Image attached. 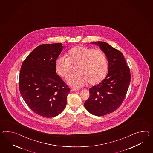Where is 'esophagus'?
<instances>
[{
  "instance_id": "esophagus-1",
  "label": "esophagus",
  "mask_w": 153,
  "mask_h": 153,
  "mask_svg": "<svg viewBox=\"0 0 153 153\" xmlns=\"http://www.w3.org/2000/svg\"><path fill=\"white\" fill-rule=\"evenodd\" d=\"M79 89H77V88H71V91L72 92H75V91H78Z\"/></svg>"
}]
</instances>
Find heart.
I'll return each instance as SVG.
<instances>
[{
	"instance_id": "b5f03b06",
	"label": "heart",
	"mask_w": 153,
	"mask_h": 153,
	"mask_svg": "<svg viewBox=\"0 0 153 153\" xmlns=\"http://www.w3.org/2000/svg\"><path fill=\"white\" fill-rule=\"evenodd\" d=\"M67 58L59 57L55 62V69L62 77H67L71 72V65H75L76 74L67 79L71 86L80 87L90 82L96 85L102 81L107 74L108 60L101 49H93L78 45L70 49L66 53Z\"/></svg>"
}]
</instances>
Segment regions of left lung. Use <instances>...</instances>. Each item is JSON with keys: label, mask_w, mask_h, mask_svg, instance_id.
Returning <instances> with one entry per match:
<instances>
[{"label": "left lung", "mask_w": 153, "mask_h": 153, "mask_svg": "<svg viewBox=\"0 0 153 153\" xmlns=\"http://www.w3.org/2000/svg\"><path fill=\"white\" fill-rule=\"evenodd\" d=\"M100 46L108 62V74L102 82L90 88L86 109L94 116H103L115 111L126 97L131 82V72L122 53L103 41L91 42Z\"/></svg>", "instance_id": "obj_1"}]
</instances>
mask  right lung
I'll list each match as a JSON object with an SVG mask.
<instances>
[{"mask_svg": "<svg viewBox=\"0 0 153 153\" xmlns=\"http://www.w3.org/2000/svg\"><path fill=\"white\" fill-rule=\"evenodd\" d=\"M61 43L38 46L23 61L19 75L20 92L28 107L39 116H58L66 107L70 89L56 74L55 62Z\"/></svg>", "mask_w": 153, "mask_h": 153, "instance_id": "obj_1", "label": "right lung"}]
</instances>
